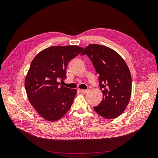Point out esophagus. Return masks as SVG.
I'll list each match as a JSON object with an SVG mask.
<instances>
[{
	"mask_svg": "<svg viewBox=\"0 0 158 158\" xmlns=\"http://www.w3.org/2000/svg\"><path fill=\"white\" fill-rule=\"evenodd\" d=\"M89 89H81V91L82 93H87V92H89Z\"/></svg>",
	"mask_w": 158,
	"mask_h": 158,
	"instance_id": "esophagus-1",
	"label": "esophagus"
}]
</instances>
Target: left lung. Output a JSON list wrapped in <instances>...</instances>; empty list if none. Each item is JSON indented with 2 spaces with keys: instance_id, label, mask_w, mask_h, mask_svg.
<instances>
[{
  "instance_id": "obj_1",
  "label": "left lung",
  "mask_w": 158,
  "mask_h": 158,
  "mask_svg": "<svg viewBox=\"0 0 158 158\" xmlns=\"http://www.w3.org/2000/svg\"><path fill=\"white\" fill-rule=\"evenodd\" d=\"M86 54L99 74L101 102L94 107L98 114L106 119L120 116L127 106L131 95L132 81L128 67L116 51L99 44H90L81 56Z\"/></svg>"
}]
</instances>
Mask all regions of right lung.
Wrapping results in <instances>:
<instances>
[{"mask_svg":"<svg viewBox=\"0 0 158 158\" xmlns=\"http://www.w3.org/2000/svg\"><path fill=\"white\" fill-rule=\"evenodd\" d=\"M83 49L77 46H52L32 61L25 88L30 103L44 119L56 121L71 108L77 90L60 85L59 81L66 78L69 62Z\"/></svg>","mask_w":158,"mask_h":158,"instance_id":"add662e5","label":"right lung"}]
</instances>
